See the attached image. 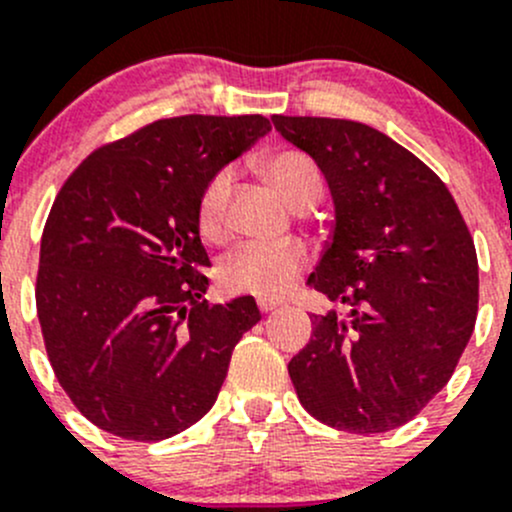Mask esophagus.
<instances>
[{
    "label": "esophagus",
    "mask_w": 512,
    "mask_h": 512,
    "mask_svg": "<svg viewBox=\"0 0 512 512\" xmlns=\"http://www.w3.org/2000/svg\"><path fill=\"white\" fill-rule=\"evenodd\" d=\"M257 307H260L262 312H272V310H277V307H280V302L270 300V297H260V300H257Z\"/></svg>",
    "instance_id": "obj_1"
}]
</instances>
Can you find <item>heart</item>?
<instances>
[{"mask_svg":"<svg viewBox=\"0 0 512 512\" xmlns=\"http://www.w3.org/2000/svg\"><path fill=\"white\" fill-rule=\"evenodd\" d=\"M262 172L277 192L302 207L305 202L320 200L322 177L315 162L295 150L277 152L262 162ZM227 190L230 175L220 172L212 177L197 200V227L205 240H222L227 232ZM307 265V247L302 242H240L235 250L222 257L217 267L222 287L230 292L275 297L292 285L302 267Z\"/></svg>","mask_w":512,"mask_h":512,"instance_id":"obj_1","label":"heart"}]
</instances>
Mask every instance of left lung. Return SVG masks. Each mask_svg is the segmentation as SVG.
<instances>
[{"label":"left lung","mask_w":512,"mask_h":512,"mask_svg":"<svg viewBox=\"0 0 512 512\" xmlns=\"http://www.w3.org/2000/svg\"><path fill=\"white\" fill-rule=\"evenodd\" d=\"M317 162L335 202L310 275L330 302L287 372L302 408L330 428L385 433L448 385L478 315V255L445 182L388 135L330 117H272Z\"/></svg>","instance_id":"8db88e82"}]
</instances>
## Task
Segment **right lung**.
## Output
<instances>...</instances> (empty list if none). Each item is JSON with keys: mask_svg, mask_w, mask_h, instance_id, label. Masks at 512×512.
I'll use <instances>...</instances> for the list:
<instances>
[{"mask_svg": "<svg viewBox=\"0 0 512 512\" xmlns=\"http://www.w3.org/2000/svg\"><path fill=\"white\" fill-rule=\"evenodd\" d=\"M270 132L262 114L157 119L94 150L42 232L37 315L74 408L124 440L172 438L215 405L250 295L207 305L197 227L207 182Z\"/></svg>", "mask_w": 512, "mask_h": 512, "instance_id": "1", "label": "right lung"}]
</instances>
